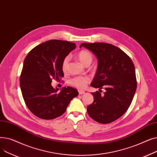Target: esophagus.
I'll list each match as a JSON object with an SVG mask.
<instances>
[{
    "instance_id": "esophagus-1",
    "label": "esophagus",
    "mask_w": 157,
    "mask_h": 157,
    "mask_svg": "<svg viewBox=\"0 0 157 157\" xmlns=\"http://www.w3.org/2000/svg\"><path fill=\"white\" fill-rule=\"evenodd\" d=\"M78 92H79V95H82V94H84L85 93V92L83 91V90H79V91H78Z\"/></svg>"
}]
</instances>
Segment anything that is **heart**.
<instances>
[{
    "label": "heart",
    "mask_w": 157,
    "mask_h": 157,
    "mask_svg": "<svg viewBox=\"0 0 157 157\" xmlns=\"http://www.w3.org/2000/svg\"><path fill=\"white\" fill-rule=\"evenodd\" d=\"M78 58L79 61L85 66H89L93 61L94 56L92 53L86 49H82L78 53ZM70 62V56H66L63 59L61 64L62 71L65 73L67 72L69 69ZM90 79L87 76H77L74 77L70 79L69 83L72 86L76 87L78 89L85 88L88 82Z\"/></svg>",
    "instance_id": "1"
}]
</instances>
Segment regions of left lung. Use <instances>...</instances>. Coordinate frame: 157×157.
<instances>
[{
  "label": "left lung",
  "instance_id": "8db88e82",
  "mask_svg": "<svg viewBox=\"0 0 157 157\" xmlns=\"http://www.w3.org/2000/svg\"><path fill=\"white\" fill-rule=\"evenodd\" d=\"M98 59V68L91 83L99 91L92 93L94 100L87 113L95 121L107 124L120 118L128 109L137 88L135 67L121 49L105 43H82ZM106 90L101 95V89Z\"/></svg>",
  "mask_w": 157,
  "mask_h": 157
}]
</instances>
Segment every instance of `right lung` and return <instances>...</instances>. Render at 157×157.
Masks as SVG:
<instances>
[{
    "label": "right lung",
    "instance_id": "right-lung-1",
    "mask_svg": "<svg viewBox=\"0 0 157 157\" xmlns=\"http://www.w3.org/2000/svg\"><path fill=\"white\" fill-rule=\"evenodd\" d=\"M76 47L67 40L52 39L41 43L25 59L20 78L25 104L37 117L52 120L60 117L78 90L63 87L60 92L51 85L52 79L60 81L63 77L61 64L64 58Z\"/></svg>",
    "mask_w": 157,
    "mask_h": 157
}]
</instances>
